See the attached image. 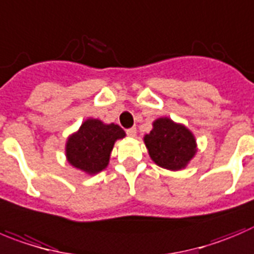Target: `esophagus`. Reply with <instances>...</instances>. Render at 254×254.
<instances>
[{"mask_svg":"<svg viewBox=\"0 0 254 254\" xmlns=\"http://www.w3.org/2000/svg\"><path fill=\"white\" fill-rule=\"evenodd\" d=\"M127 136H130V138H135V136H136V129H135V127L127 129Z\"/></svg>","mask_w":254,"mask_h":254,"instance_id":"esophagus-1","label":"esophagus"}]
</instances>
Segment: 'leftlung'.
<instances>
[{
    "instance_id": "1",
    "label": "left lung",
    "mask_w": 254,
    "mask_h": 254,
    "mask_svg": "<svg viewBox=\"0 0 254 254\" xmlns=\"http://www.w3.org/2000/svg\"><path fill=\"white\" fill-rule=\"evenodd\" d=\"M144 144L151 160L172 172L187 168L198 151L193 132L168 116L154 120L153 129L144 135Z\"/></svg>"
}]
</instances>
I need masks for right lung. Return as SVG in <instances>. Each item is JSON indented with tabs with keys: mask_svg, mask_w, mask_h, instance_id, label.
I'll return each instance as SVG.
<instances>
[{
	"mask_svg": "<svg viewBox=\"0 0 254 254\" xmlns=\"http://www.w3.org/2000/svg\"><path fill=\"white\" fill-rule=\"evenodd\" d=\"M125 135L119 125L89 118L76 131L68 135L65 144L66 160L85 174H98L108 168L114 144L124 139Z\"/></svg>",
	"mask_w": 254,
	"mask_h": 254,
	"instance_id": "1",
	"label": "right lung"
}]
</instances>
